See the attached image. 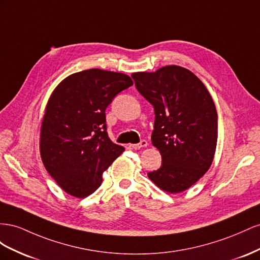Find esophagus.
I'll use <instances>...</instances> for the list:
<instances>
[{
    "label": "esophagus",
    "mask_w": 260,
    "mask_h": 260,
    "mask_svg": "<svg viewBox=\"0 0 260 260\" xmlns=\"http://www.w3.org/2000/svg\"><path fill=\"white\" fill-rule=\"evenodd\" d=\"M148 146V142L147 140H142L139 144H131L129 147L133 148V149H140V148H144Z\"/></svg>",
    "instance_id": "1"
}]
</instances>
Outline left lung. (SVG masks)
<instances>
[{
    "instance_id": "8db88e82",
    "label": "left lung",
    "mask_w": 260,
    "mask_h": 260,
    "mask_svg": "<svg viewBox=\"0 0 260 260\" xmlns=\"http://www.w3.org/2000/svg\"><path fill=\"white\" fill-rule=\"evenodd\" d=\"M137 90L154 109L151 143L162 166L148 177L170 194L188 189L214 158L218 114L208 91L194 73L177 65L133 73Z\"/></svg>"
}]
</instances>
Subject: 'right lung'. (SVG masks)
Here are the masks:
<instances>
[{"label": "right lung", "mask_w": 260, "mask_h": 260, "mask_svg": "<svg viewBox=\"0 0 260 260\" xmlns=\"http://www.w3.org/2000/svg\"><path fill=\"white\" fill-rule=\"evenodd\" d=\"M132 85L126 74L91 69L72 74L52 91L41 122L40 155L69 195H91L103 172L125 150L107 134L106 109Z\"/></svg>", "instance_id": "1"}]
</instances>
